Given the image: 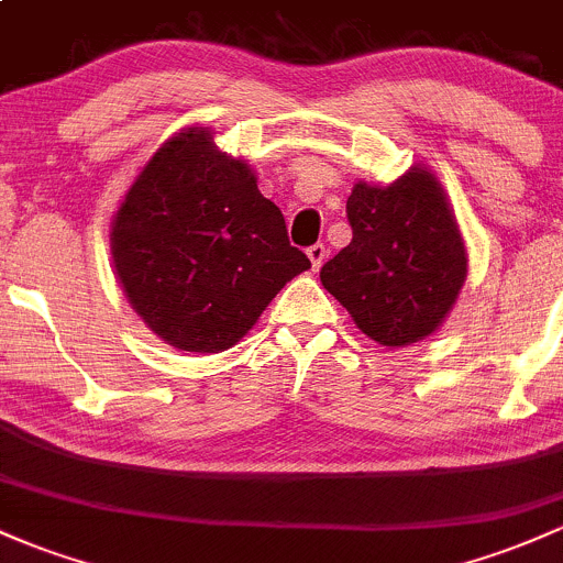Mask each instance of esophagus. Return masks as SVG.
I'll return each mask as SVG.
<instances>
[{"label": "esophagus", "mask_w": 563, "mask_h": 563, "mask_svg": "<svg viewBox=\"0 0 563 563\" xmlns=\"http://www.w3.org/2000/svg\"><path fill=\"white\" fill-rule=\"evenodd\" d=\"M324 257H328V246H324V244L308 246V260H311V268H313V271L322 268Z\"/></svg>", "instance_id": "obj_1"}]
</instances>
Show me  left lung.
Returning <instances> with one entry per match:
<instances>
[{
	"instance_id": "left-lung-1",
	"label": "left lung",
	"mask_w": 563,
	"mask_h": 563,
	"mask_svg": "<svg viewBox=\"0 0 563 563\" xmlns=\"http://www.w3.org/2000/svg\"><path fill=\"white\" fill-rule=\"evenodd\" d=\"M352 244L319 271L324 289L380 346H410L443 324L467 279V250L443 185L413 166L391 185L356 183Z\"/></svg>"
}]
</instances>
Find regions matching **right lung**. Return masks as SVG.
Here are the masks:
<instances>
[{
  "label": "right lung",
  "mask_w": 563,
  "mask_h": 563,
  "mask_svg": "<svg viewBox=\"0 0 563 563\" xmlns=\"http://www.w3.org/2000/svg\"><path fill=\"white\" fill-rule=\"evenodd\" d=\"M125 298L179 352L235 346L265 306L311 268L279 207L211 131L185 129L139 172L110 231Z\"/></svg>",
  "instance_id": "1"
}]
</instances>
